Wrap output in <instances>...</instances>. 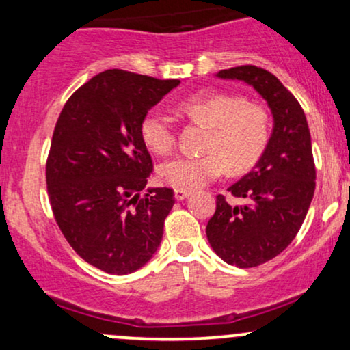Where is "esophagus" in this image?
<instances>
[{
	"instance_id": "obj_1",
	"label": "esophagus",
	"mask_w": 350,
	"mask_h": 350,
	"mask_svg": "<svg viewBox=\"0 0 350 350\" xmlns=\"http://www.w3.org/2000/svg\"><path fill=\"white\" fill-rule=\"evenodd\" d=\"M191 196V191H183V189H176L174 191V198L178 200H184Z\"/></svg>"
}]
</instances>
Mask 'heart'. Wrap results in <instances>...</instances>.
<instances>
[{
    "label": "heart",
    "mask_w": 350,
    "mask_h": 350,
    "mask_svg": "<svg viewBox=\"0 0 350 350\" xmlns=\"http://www.w3.org/2000/svg\"><path fill=\"white\" fill-rule=\"evenodd\" d=\"M179 111L192 123L208 128L198 156H176L158 170L167 186L194 191L228 171L242 174L252 170L267 150L270 118L262 107L232 94H194L179 103ZM143 143L156 154L176 146V126L170 115L150 110L139 123Z\"/></svg>",
    "instance_id": "obj_1"
}]
</instances>
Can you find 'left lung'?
I'll return each instance as SVG.
<instances>
[{"mask_svg": "<svg viewBox=\"0 0 350 350\" xmlns=\"http://www.w3.org/2000/svg\"><path fill=\"white\" fill-rule=\"evenodd\" d=\"M217 75L252 85L267 100L275 122L260 161L227 189L245 204L232 206L219 194L206 227L212 250L224 262L253 268L280 255L306 219L316 189L311 133L299 102L271 72L239 66Z\"/></svg>", "mask_w": 350, "mask_h": 350, "instance_id": "obj_1", "label": "left lung"}]
</instances>
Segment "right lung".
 I'll use <instances>...</instances> for the list:
<instances>
[{
    "mask_svg": "<svg viewBox=\"0 0 350 350\" xmlns=\"http://www.w3.org/2000/svg\"><path fill=\"white\" fill-rule=\"evenodd\" d=\"M178 85L105 70L70 95L55 123L46 163L52 214L80 258L110 275L136 271L161 243L174 191L139 198L152 172L139 123Z\"/></svg>",
    "mask_w": 350,
    "mask_h": 350,
    "instance_id": "right-lung-1",
    "label": "right lung"
}]
</instances>
